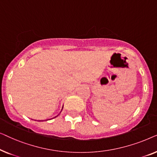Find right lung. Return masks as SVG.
I'll return each instance as SVG.
<instances>
[{
	"mask_svg": "<svg viewBox=\"0 0 157 157\" xmlns=\"http://www.w3.org/2000/svg\"><path fill=\"white\" fill-rule=\"evenodd\" d=\"M62 109H63V108H62ZM54 118H55V117H54Z\"/></svg>",
	"mask_w": 157,
	"mask_h": 157,
	"instance_id": "1",
	"label": "right lung"
}]
</instances>
